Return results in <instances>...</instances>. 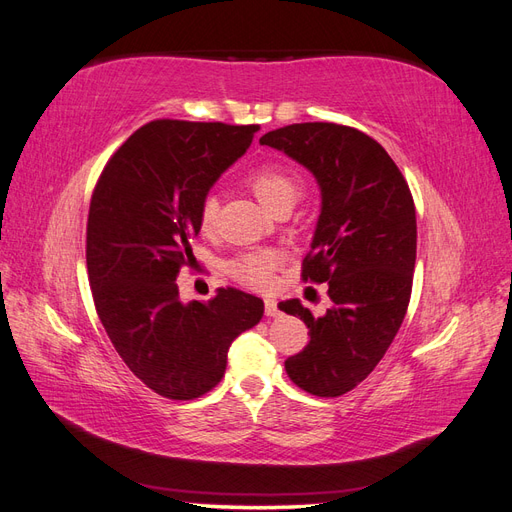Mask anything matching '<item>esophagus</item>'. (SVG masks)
<instances>
[{
  "mask_svg": "<svg viewBox=\"0 0 512 512\" xmlns=\"http://www.w3.org/2000/svg\"><path fill=\"white\" fill-rule=\"evenodd\" d=\"M265 314L271 316V318L280 316V307H277V301H275V299H265Z\"/></svg>",
  "mask_w": 512,
  "mask_h": 512,
  "instance_id": "1",
  "label": "esophagus"
}]
</instances>
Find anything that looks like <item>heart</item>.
Segmentation results:
<instances>
[{
	"mask_svg": "<svg viewBox=\"0 0 512 512\" xmlns=\"http://www.w3.org/2000/svg\"><path fill=\"white\" fill-rule=\"evenodd\" d=\"M245 181L256 194V198L269 211H277L280 207H294V203H297L303 194L301 179L297 177V173H292V170L286 166H277V164L256 166L252 173L247 175ZM218 211H220L218 196L215 194L205 196L198 209L200 228L211 230L215 220H218ZM275 267H277V256L273 252H250V254H241L237 258H232L226 265V271L232 280H237L243 286L267 288L271 284V275Z\"/></svg>",
	"mask_w": 512,
	"mask_h": 512,
	"instance_id": "b5f03b06",
	"label": "heart"
}]
</instances>
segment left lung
Segmentation results:
<instances>
[{"label":"left lung","instance_id":"obj_1","mask_svg":"<svg viewBox=\"0 0 512 512\" xmlns=\"http://www.w3.org/2000/svg\"><path fill=\"white\" fill-rule=\"evenodd\" d=\"M260 143L318 181L322 205L303 280L327 282L331 307L316 318L299 299L280 303L309 329V344L284 365L299 389L339 397L374 371L404 322L416 262L414 200L389 153L354 128L292 123Z\"/></svg>","mask_w":512,"mask_h":512}]
</instances>
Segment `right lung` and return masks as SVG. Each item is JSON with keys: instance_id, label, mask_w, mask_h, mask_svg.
Instances as JSON below:
<instances>
[{"instance_id": "obj_1", "label": "right lung", "mask_w": 512, "mask_h": 512, "mask_svg": "<svg viewBox=\"0 0 512 512\" xmlns=\"http://www.w3.org/2000/svg\"><path fill=\"white\" fill-rule=\"evenodd\" d=\"M258 126L158 119L108 160L87 220V273L102 327L132 374L168 399H196L224 378L230 344L256 327L262 299L220 288L179 299L198 209L252 145Z\"/></svg>"}]
</instances>
